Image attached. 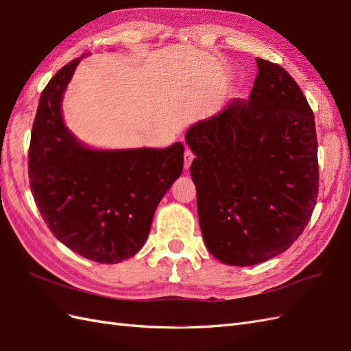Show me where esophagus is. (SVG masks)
Wrapping results in <instances>:
<instances>
[{
    "label": "esophagus",
    "mask_w": 351,
    "mask_h": 351,
    "mask_svg": "<svg viewBox=\"0 0 351 351\" xmlns=\"http://www.w3.org/2000/svg\"><path fill=\"white\" fill-rule=\"evenodd\" d=\"M193 160H194V154L191 153V149L186 148L185 153H184V165H185V169H188L189 166H191Z\"/></svg>",
    "instance_id": "34e87169"
}]
</instances>
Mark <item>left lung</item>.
<instances>
[{"mask_svg": "<svg viewBox=\"0 0 351 351\" xmlns=\"http://www.w3.org/2000/svg\"><path fill=\"white\" fill-rule=\"evenodd\" d=\"M248 99L235 98L185 135L207 250L252 266L303 234L319 188L315 116L284 67L257 58Z\"/></svg>", "mask_w": 351, "mask_h": 351, "instance_id": "8db88e82", "label": "left lung"}]
</instances>
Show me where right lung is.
<instances>
[{
  "mask_svg": "<svg viewBox=\"0 0 351 351\" xmlns=\"http://www.w3.org/2000/svg\"><path fill=\"white\" fill-rule=\"evenodd\" d=\"M81 58L63 66L39 98L29 145V184L60 243L98 263L144 245L156 208L181 176L184 145L101 152L82 145L62 117L64 89Z\"/></svg>",
  "mask_w": 351,
  "mask_h": 351,
  "instance_id": "1",
  "label": "right lung"
}]
</instances>
